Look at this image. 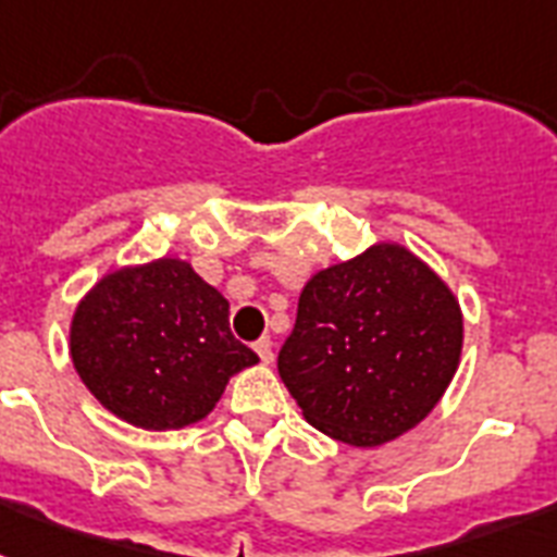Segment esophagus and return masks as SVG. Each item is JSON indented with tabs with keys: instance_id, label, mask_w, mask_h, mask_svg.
Segmentation results:
<instances>
[{
	"instance_id": "1",
	"label": "esophagus",
	"mask_w": 557,
	"mask_h": 557,
	"mask_svg": "<svg viewBox=\"0 0 557 557\" xmlns=\"http://www.w3.org/2000/svg\"><path fill=\"white\" fill-rule=\"evenodd\" d=\"M253 349H257V356H260L262 364H271V361H274V344H271V338H260L253 344Z\"/></svg>"
}]
</instances>
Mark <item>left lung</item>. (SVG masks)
Segmentation results:
<instances>
[{"label":"left lung","instance_id":"left-lung-1","mask_svg":"<svg viewBox=\"0 0 557 557\" xmlns=\"http://www.w3.org/2000/svg\"><path fill=\"white\" fill-rule=\"evenodd\" d=\"M462 356V309L401 243H375L312 274L277 370L304 419L344 445L375 448L413 431Z\"/></svg>","mask_w":557,"mask_h":557}]
</instances>
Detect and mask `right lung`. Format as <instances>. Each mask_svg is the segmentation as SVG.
I'll return each instance as SVG.
<instances>
[{
	"label": "right lung",
	"mask_w": 557,
	"mask_h": 557,
	"mask_svg": "<svg viewBox=\"0 0 557 557\" xmlns=\"http://www.w3.org/2000/svg\"><path fill=\"white\" fill-rule=\"evenodd\" d=\"M227 309L187 260L124 265L81 297L69 356L109 413L144 431H178L216 407L231 375L260 361L231 335Z\"/></svg>",
	"instance_id": "add662e5"
}]
</instances>
